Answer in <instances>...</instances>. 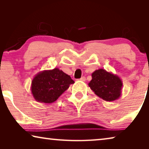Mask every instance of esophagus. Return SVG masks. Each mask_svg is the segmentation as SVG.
Instances as JSON below:
<instances>
[{"label":"esophagus","mask_w":149,"mask_h":149,"mask_svg":"<svg viewBox=\"0 0 149 149\" xmlns=\"http://www.w3.org/2000/svg\"><path fill=\"white\" fill-rule=\"evenodd\" d=\"M85 79H85V77H81L79 80L81 81H85Z\"/></svg>","instance_id":"34e87169"}]
</instances>
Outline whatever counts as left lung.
<instances>
[{"instance_id":"8db88e82","label":"left lung","mask_w":149,"mask_h":149,"mask_svg":"<svg viewBox=\"0 0 149 149\" xmlns=\"http://www.w3.org/2000/svg\"><path fill=\"white\" fill-rule=\"evenodd\" d=\"M89 87L96 95L106 101H114L122 95L123 83L117 75L99 69L93 73Z\"/></svg>"}]
</instances>
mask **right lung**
Returning a JSON list of instances; mask_svg holds the SVG:
<instances>
[{
    "label": "right lung",
    "mask_w": 149,
    "mask_h": 149,
    "mask_svg": "<svg viewBox=\"0 0 149 149\" xmlns=\"http://www.w3.org/2000/svg\"><path fill=\"white\" fill-rule=\"evenodd\" d=\"M74 84L71 77L58 68L43 70L35 75L31 85L33 97L41 103H52L70 85Z\"/></svg>",
    "instance_id": "right-lung-1"
}]
</instances>
